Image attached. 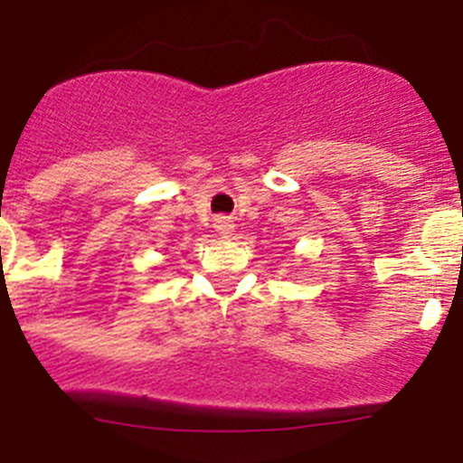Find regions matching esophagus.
<instances>
[{"label": "esophagus", "mask_w": 463, "mask_h": 463, "mask_svg": "<svg viewBox=\"0 0 463 463\" xmlns=\"http://www.w3.org/2000/svg\"><path fill=\"white\" fill-rule=\"evenodd\" d=\"M213 227H215V232H218L222 239H229V236L234 234V220L232 218H224V215H220V218H215V222H213Z\"/></svg>", "instance_id": "obj_1"}]
</instances>
